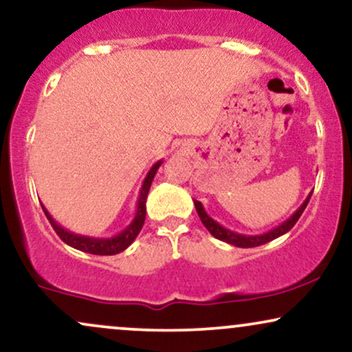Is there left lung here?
I'll use <instances>...</instances> for the list:
<instances>
[{"label":"left lung","instance_id":"8db88e82","mask_svg":"<svg viewBox=\"0 0 352 352\" xmlns=\"http://www.w3.org/2000/svg\"><path fill=\"white\" fill-rule=\"evenodd\" d=\"M310 198H311V193H308V197L305 198V201L298 206V210L295 211L290 218H287L285 221L278 224V226L272 228L270 231L262 232V234H256V236L241 234V232H234V231L228 230V228L221 226V224H219L218 221H214V219L211 218L208 213H206L200 201L193 200V203H195V208H197L198 217H200L201 223L205 224L206 230L211 232V236H214L217 239L224 241V243H228V244L238 245V248H256V245H262V244L269 243V241L278 238V236L285 234V232H289L292 228L295 226V223L298 221V218L302 217V213L305 211V208H307Z\"/></svg>","mask_w":352,"mask_h":352}]
</instances>
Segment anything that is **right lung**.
I'll return each instance as SVG.
<instances>
[{
    "label": "right lung",
    "instance_id": "1",
    "mask_svg": "<svg viewBox=\"0 0 352 352\" xmlns=\"http://www.w3.org/2000/svg\"><path fill=\"white\" fill-rule=\"evenodd\" d=\"M162 165V160H157L151 167V170L147 172L146 179H144L141 190H139L138 203H135V213L133 221H131L124 230L118 232V234L109 236V238H95V236H85L78 234V232H72L69 230L58 224L55 219L50 217V213L45 210V206L42 205V210H44L45 217H47L49 223L52 224L54 231L57 232L58 238H60L63 243L69 244L70 248L78 249V251L88 252V254H96V256H114V254H120L128 249L133 241L138 238V234L142 230L144 219H146V200L147 193H149V188L152 185V180H154L155 173H157L159 167Z\"/></svg>",
    "mask_w": 352,
    "mask_h": 352
}]
</instances>
